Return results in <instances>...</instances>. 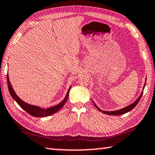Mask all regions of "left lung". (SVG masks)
Masks as SVG:
<instances>
[{"label":"left lung","instance_id":"1","mask_svg":"<svg viewBox=\"0 0 155 155\" xmlns=\"http://www.w3.org/2000/svg\"><path fill=\"white\" fill-rule=\"evenodd\" d=\"M145 85H146V83H145V84H144V86H143V90H142V92L141 93V94H140V96L139 97L137 98V100L135 101L134 102V103H132V104H130V105H127V106H126V107H124V108H122V109H120V110H114V111H104V110H101L99 107L97 106V105L95 104V103L92 100V101L93 102V104H94V106L97 107V108L99 110L100 112H102L103 113H104V114H108V115H121V114H126V113H127V112H130V111H131V110L134 108V107L136 106V105L138 104V103H139V101H140V99H141V97H142V95H143V90H144V88H145Z\"/></svg>","mask_w":155,"mask_h":155}]
</instances>
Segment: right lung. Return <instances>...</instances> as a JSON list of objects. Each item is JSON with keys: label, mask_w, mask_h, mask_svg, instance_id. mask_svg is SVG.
<instances>
[{"label": "right lung", "mask_w": 155, "mask_h": 155, "mask_svg": "<svg viewBox=\"0 0 155 155\" xmlns=\"http://www.w3.org/2000/svg\"><path fill=\"white\" fill-rule=\"evenodd\" d=\"M7 86H8V90L9 92L10 93V94L12 96V97L16 101V102L20 106L23 108L24 110L29 114L31 116L35 117H48L50 116V115H51L54 113L57 112L58 111L61 109L63 105H65V104L67 101V100L68 99L69 97V92H70L71 86L69 88V90L68 91L67 94H66L65 97L64 98L62 101H61L60 104H58V105H54V106L49 107V108L47 109H44V108H41V107H38V106H36V105H30L28 104L23 101V100H21L20 98H19L18 96L16 95V92H14V90L13 88H12V86L11 85V83L9 81V75H7Z\"/></svg>", "instance_id": "1"}]
</instances>
